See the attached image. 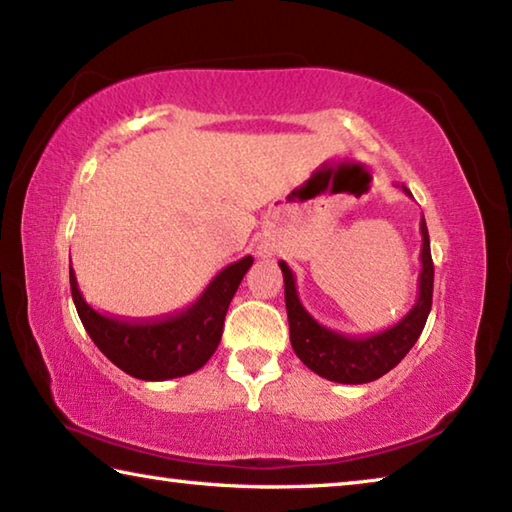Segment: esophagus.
<instances>
[{"instance_id": "esophagus-1", "label": "esophagus", "mask_w": 512, "mask_h": 512, "mask_svg": "<svg viewBox=\"0 0 512 512\" xmlns=\"http://www.w3.org/2000/svg\"><path fill=\"white\" fill-rule=\"evenodd\" d=\"M264 255H266V257H268V250H264Z\"/></svg>"}]
</instances>
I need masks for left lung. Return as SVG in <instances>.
<instances>
[{"instance_id": "1", "label": "left lung", "mask_w": 512, "mask_h": 512, "mask_svg": "<svg viewBox=\"0 0 512 512\" xmlns=\"http://www.w3.org/2000/svg\"><path fill=\"white\" fill-rule=\"evenodd\" d=\"M404 189L406 196H411L409 189ZM420 262L422 271L418 277V298L400 323L384 329L379 334L370 336H345L320 325L318 320L302 307L296 291V277H293L287 262H280L284 275V302H287L289 332L291 345L298 359L309 370L329 381L339 384H368L388 370H393L409 352L415 341L420 339L424 323L431 311L433 296V262L429 248V232L424 216L420 219Z\"/></svg>"}]
</instances>
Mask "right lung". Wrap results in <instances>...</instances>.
<instances>
[{"label":"right lung","instance_id":"obj_1","mask_svg":"<svg viewBox=\"0 0 512 512\" xmlns=\"http://www.w3.org/2000/svg\"><path fill=\"white\" fill-rule=\"evenodd\" d=\"M250 266V255L225 266L187 309L151 320L99 314L83 300L74 273H69V287L85 332L117 368L144 381H164L185 377L210 361L219 348L230 300Z\"/></svg>","mask_w":512,"mask_h":512}]
</instances>
